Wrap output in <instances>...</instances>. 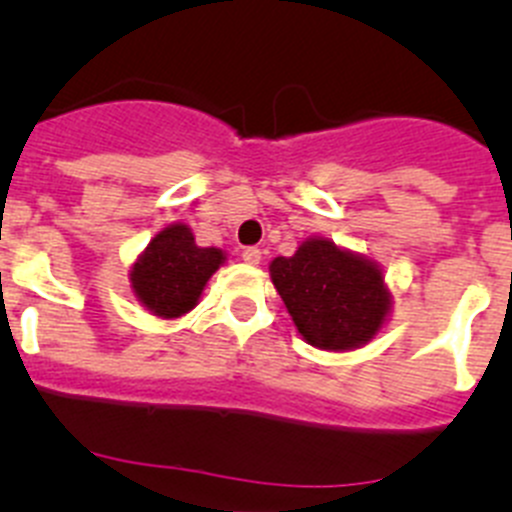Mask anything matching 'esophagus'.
I'll return each instance as SVG.
<instances>
[{
	"label": "esophagus",
	"mask_w": 512,
	"mask_h": 512,
	"mask_svg": "<svg viewBox=\"0 0 512 512\" xmlns=\"http://www.w3.org/2000/svg\"><path fill=\"white\" fill-rule=\"evenodd\" d=\"M242 260H245L247 265H260L262 252L257 250V247H245V250H242Z\"/></svg>",
	"instance_id": "obj_1"
}]
</instances>
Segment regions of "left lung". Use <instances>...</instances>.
<instances>
[{
  "instance_id": "left-lung-1",
  "label": "left lung",
  "mask_w": 512,
  "mask_h": 512,
  "mask_svg": "<svg viewBox=\"0 0 512 512\" xmlns=\"http://www.w3.org/2000/svg\"><path fill=\"white\" fill-rule=\"evenodd\" d=\"M270 277L297 332L320 350L367 345L393 307L380 265L327 237H310L292 257H275Z\"/></svg>"
}]
</instances>
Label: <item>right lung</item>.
<instances>
[{"instance_id": "right-lung-1", "label": "right lung", "mask_w": 512, "mask_h": 512, "mask_svg": "<svg viewBox=\"0 0 512 512\" xmlns=\"http://www.w3.org/2000/svg\"><path fill=\"white\" fill-rule=\"evenodd\" d=\"M225 252L200 247L187 225L175 222L152 237L130 270L132 292L157 317L175 320L200 302L207 280L220 270Z\"/></svg>"}]
</instances>
